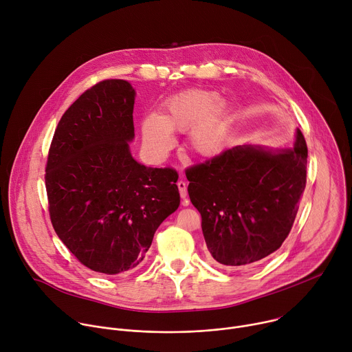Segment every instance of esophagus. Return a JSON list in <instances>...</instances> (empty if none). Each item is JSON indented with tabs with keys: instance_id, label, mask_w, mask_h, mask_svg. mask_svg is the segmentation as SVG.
Instances as JSON below:
<instances>
[{
	"instance_id": "obj_1",
	"label": "esophagus",
	"mask_w": 352,
	"mask_h": 352,
	"mask_svg": "<svg viewBox=\"0 0 352 352\" xmlns=\"http://www.w3.org/2000/svg\"><path fill=\"white\" fill-rule=\"evenodd\" d=\"M177 185H178V189H179V195H181V197L184 199V202H182V206H188V199H186V196H188V190H186V182L185 181H178L177 182Z\"/></svg>"
}]
</instances>
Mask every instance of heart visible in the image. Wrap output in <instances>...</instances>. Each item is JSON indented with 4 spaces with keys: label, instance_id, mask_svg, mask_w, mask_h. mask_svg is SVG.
Segmentation results:
<instances>
[{
    "label": "heart",
    "instance_id": "heart-1",
    "mask_svg": "<svg viewBox=\"0 0 352 352\" xmlns=\"http://www.w3.org/2000/svg\"><path fill=\"white\" fill-rule=\"evenodd\" d=\"M189 133L195 153L210 157L217 155L228 135L230 114L220 96L209 90H189L167 104L163 117L147 116L142 122L143 142L155 156L166 155L173 146L171 132Z\"/></svg>",
    "mask_w": 352,
    "mask_h": 352
}]
</instances>
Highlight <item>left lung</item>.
<instances>
[{
	"instance_id": "obj_1",
	"label": "left lung",
	"mask_w": 352,
	"mask_h": 352,
	"mask_svg": "<svg viewBox=\"0 0 352 352\" xmlns=\"http://www.w3.org/2000/svg\"><path fill=\"white\" fill-rule=\"evenodd\" d=\"M307 159L296 129L292 147L234 146L186 170L190 202L217 263L249 266L281 246L305 190Z\"/></svg>"
}]
</instances>
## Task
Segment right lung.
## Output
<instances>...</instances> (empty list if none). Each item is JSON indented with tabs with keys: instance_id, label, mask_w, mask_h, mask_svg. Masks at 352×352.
Instances as JSON below:
<instances>
[{
	"instance_id": "1",
	"label": "right lung",
	"mask_w": 352,
	"mask_h": 352,
	"mask_svg": "<svg viewBox=\"0 0 352 352\" xmlns=\"http://www.w3.org/2000/svg\"><path fill=\"white\" fill-rule=\"evenodd\" d=\"M135 94L122 79L82 93L61 117L45 166L57 235L83 266L109 276L139 266L179 206L177 171L146 167L131 155Z\"/></svg>"
}]
</instances>
